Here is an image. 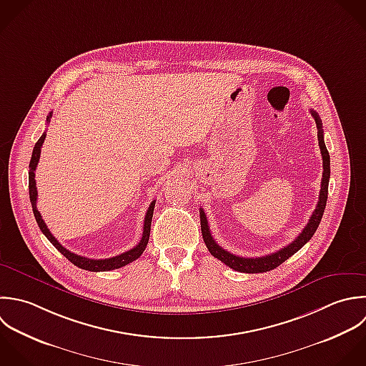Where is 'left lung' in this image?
<instances>
[{
  "label": "left lung",
  "mask_w": 366,
  "mask_h": 366,
  "mask_svg": "<svg viewBox=\"0 0 366 366\" xmlns=\"http://www.w3.org/2000/svg\"><path fill=\"white\" fill-rule=\"evenodd\" d=\"M311 115L315 118L317 122V128H318V144H320V149L322 154V181H321V192H320V199L317 204L315 211L312 212L307 227L302 229V232L287 247L281 248L280 251L265 255V257H258V258H245V257H238L234 255L228 251H225L224 248H221L215 239L211 235L209 227H208V221H207V215L204 212V209H199V218H201V231H202V238L204 242L208 248V251L211 252L212 257H215L217 259H219L221 262H224L225 265H228L229 268L238 271V272H245V274H259V272H268L275 269L277 267H280L282 262H285L288 258H291L295 252H298L315 234V231L320 227V222L322 219L325 207H327V199H328V184H330V177H331V161H330V152L325 147V141H324V131H322V121L318 115L317 111L311 109Z\"/></svg>",
  "instance_id": "1"
}]
</instances>
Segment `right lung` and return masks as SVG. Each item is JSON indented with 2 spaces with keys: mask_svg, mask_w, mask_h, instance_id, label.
Here are the masks:
<instances>
[{
  "mask_svg": "<svg viewBox=\"0 0 366 366\" xmlns=\"http://www.w3.org/2000/svg\"><path fill=\"white\" fill-rule=\"evenodd\" d=\"M52 112H49V115L46 117V122L49 121ZM45 132L39 137V139L36 141L34 149H32V155H31V161H29V172H28V188H29V201H31V205H32V212H34V217H35V221L39 227V229L42 231V234L48 238V241L69 261L72 262L75 267L81 268V269H85V271H91V272H99V271H112V269H118L121 267H125L128 265L129 262L138 259L142 252L145 251L147 248V244H148V239H149V231H151V221H152V214H154V207H155V199L151 202L147 214H145V219H144V231H142V238L141 241L138 242V245H135L132 249L127 251V252H122L117 257H112V258H107V259H91V258H86V257H81V255H76L71 251H68L66 248H64L58 241L56 238L49 232V229L46 228L38 208H36V185H35V168L38 165V161H39V155H41V147L44 144V139H45Z\"/></svg>",
  "mask_w": 366,
  "mask_h": 366,
  "instance_id": "add662e5",
  "label": "right lung"
}]
</instances>
